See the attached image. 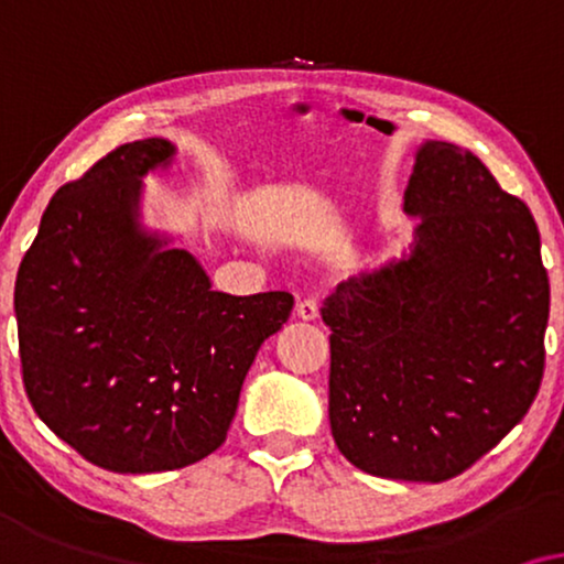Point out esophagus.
Here are the masks:
<instances>
[{
    "instance_id": "obj_1",
    "label": "esophagus",
    "mask_w": 564,
    "mask_h": 564,
    "mask_svg": "<svg viewBox=\"0 0 564 564\" xmlns=\"http://www.w3.org/2000/svg\"><path fill=\"white\" fill-rule=\"evenodd\" d=\"M296 317L304 319V322H312L319 317V304L314 302V299H304V302L296 304Z\"/></svg>"
}]
</instances>
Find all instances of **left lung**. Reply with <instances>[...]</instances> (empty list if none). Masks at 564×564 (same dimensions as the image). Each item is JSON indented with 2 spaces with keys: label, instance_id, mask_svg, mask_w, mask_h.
I'll return each instance as SVG.
<instances>
[{
  "label": "left lung",
  "instance_id": "obj_1",
  "mask_svg": "<svg viewBox=\"0 0 564 564\" xmlns=\"http://www.w3.org/2000/svg\"><path fill=\"white\" fill-rule=\"evenodd\" d=\"M408 254L325 299L329 427L373 477L444 482L527 415L544 373L550 278L521 198L471 152L425 141Z\"/></svg>",
  "mask_w": 564,
  "mask_h": 564
}]
</instances>
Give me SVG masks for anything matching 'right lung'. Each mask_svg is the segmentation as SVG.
Returning a JSON list of instances; mask_svg holds the SVG:
<instances>
[{"instance_id": "add662e5", "label": "right lung", "mask_w": 564, "mask_h": 564, "mask_svg": "<svg viewBox=\"0 0 564 564\" xmlns=\"http://www.w3.org/2000/svg\"><path fill=\"white\" fill-rule=\"evenodd\" d=\"M172 156L167 139L131 141L58 187L14 281L30 404L120 475L214 454L260 345L294 310L286 291H212L191 252L141 227V177Z\"/></svg>"}]
</instances>
